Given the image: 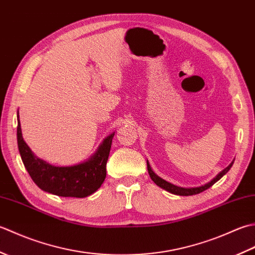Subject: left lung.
I'll use <instances>...</instances> for the list:
<instances>
[{"mask_svg":"<svg viewBox=\"0 0 255 255\" xmlns=\"http://www.w3.org/2000/svg\"><path fill=\"white\" fill-rule=\"evenodd\" d=\"M234 162H235V159H234V161H232L228 166L226 167V169H224L220 173H218V174L216 175L210 182L206 183L205 185L198 186V187H181V186H176V185H174V184H172L170 182H166L165 180H163V178H161L160 176L156 175L155 173L153 172V170L151 169V165H150L148 160H147V166H148V173H149V175L151 177V180H152L156 184V185L160 186L161 188L165 189L166 192L172 193V194H174V195H180V196H191V195L199 194V193L206 191V189L209 188L210 186H213L216 182H218L221 177H223L225 174H227V172H228L231 169V166H232V164H234Z\"/></svg>","mask_w":255,"mask_h":255,"instance_id":"left-lung-1","label":"left lung"}]
</instances>
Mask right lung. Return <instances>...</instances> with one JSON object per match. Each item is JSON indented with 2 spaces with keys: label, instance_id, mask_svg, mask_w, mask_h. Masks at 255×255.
Here are the masks:
<instances>
[{
  "label": "right lung",
  "instance_id": "obj_1",
  "mask_svg": "<svg viewBox=\"0 0 255 255\" xmlns=\"http://www.w3.org/2000/svg\"><path fill=\"white\" fill-rule=\"evenodd\" d=\"M114 136L115 132L107 136L95 153L82 163L56 166L37 158L24 141L17 112V144L21 161L36 185L57 196L83 198L101 187L106 177V163Z\"/></svg>",
  "mask_w": 255,
  "mask_h": 255
}]
</instances>
